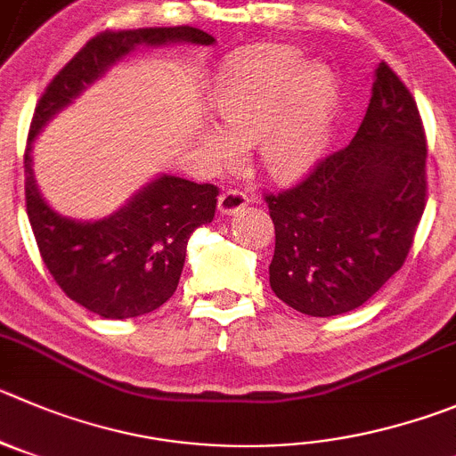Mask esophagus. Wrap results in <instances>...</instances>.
<instances>
[{
    "label": "esophagus",
    "mask_w": 456,
    "mask_h": 456,
    "mask_svg": "<svg viewBox=\"0 0 456 456\" xmlns=\"http://www.w3.org/2000/svg\"><path fill=\"white\" fill-rule=\"evenodd\" d=\"M248 195L242 193V191H224L223 195L218 198V211L223 216H233L238 214V211H242V208L248 207Z\"/></svg>",
    "instance_id": "obj_1"
}]
</instances>
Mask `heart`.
I'll list each match as a JSON object with an SVG mask.
<instances>
[{"mask_svg": "<svg viewBox=\"0 0 456 456\" xmlns=\"http://www.w3.org/2000/svg\"><path fill=\"white\" fill-rule=\"evenodd\" d=\"M220 127L207 126L202 146L232 161L252 146L254 161L274 180H295L322 157L333 130L338 89L324 69L297 51L272 46L229 62L211 89Z\"/></svg>", "mask_w": 456, "mask_h": 456, "instance_id": "heart-1", "label": "heart"}]
</instances>
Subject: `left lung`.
I'll return each mask as SVG.
<instances>
[{
  "label": "left lung",
  "instance_id": "left-lung-1",
  "mask_svg": "<svg viewBox=\"0 0 456 456\" xmlns=\"http://www.w3.org/2000/svg\"><path fill=\"white\" fill-rule=\"evenodd\" d=\"M425 157L414 96L380 62L351 143L297 186L265 195L274 295L310 317L351 313L371 299L414 242L428 195Z\"/></svg>",
  "mask_w": 456,
  "mask_h": 456
}]
</instances>
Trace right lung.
<instances>
[{
	"instance_id": "right-lung-1",
	"label": "right lung",
	"mask_w": 456,
	"mask_h": 456,
	"mask_svg": "<svg viewBox=\"0 0 456 456\" xmlns=\"http://www.w3.org/2000/svg\"><path fill=\"white\" fill-rule=\"evenodd\" d=\"M173 42L207 46L216 40L193 27L105 31L92 37L45 89L28 130L24 193L40 256L71 301L103 319L139 317L173 297L191 233L214 220L218 189L184 177L159 175L108 218H67L53 211L37 189L33 142L55 114L137 46Z\"/></svg>"
}]
</instances>
